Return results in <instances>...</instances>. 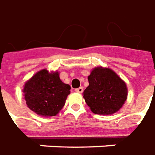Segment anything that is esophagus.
Segmentation results:
<instances>
[{"instance_id": "esophagus-1", "label": "esophagus", "mask_w": 155, "mask_h": 155, "mask_svg": "<svg viewBox=\"0 0 155 155\" xmlns=\"http://www.w3.org/2000/svg\"><path fill=\"white\" fill-rule=\"evenodd\" d=\"M75 91L77 92V93H82L83 92V88L82 87H78V88H76Z\"/></svg>"}]
</instances>
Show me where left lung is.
<instances>
[{"instance_id": "left-lung-1", "label": "left lung", "mask_w": 155, "mask_h": 155, "mask_svg": "<svg viewBox=\"0 0 155 155\" xmlns=\"http://www.w3.org/2000/svg\"><path fill=\"white\" fill-rule=\"evenodd\" d=\"M89 85L83 97L96 114H113L118 111L128 96L126 83L112 69L95 68L87 78Z\"/></svg>"}]
</instances>
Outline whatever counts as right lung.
I'll return each mask as SVG.
<instances>
[{
	"label": "right lung",
	"instance_id": "add662e5",
	"mask_svg": "<svg viewBox=\"0 0 155 155\" xmlns=\"http://www.w3.org/2000/svg\"><path fill=\"white\" fill-rule=\"evenodd\" d=\"M71 87L62 83L58 72H37L25 83L23 93L27 107L44 117L55 116L65 105Z\"/></svg>",
	"mask_w": 155,
	"mask_h": 155
}]
</instances>
